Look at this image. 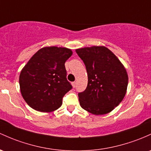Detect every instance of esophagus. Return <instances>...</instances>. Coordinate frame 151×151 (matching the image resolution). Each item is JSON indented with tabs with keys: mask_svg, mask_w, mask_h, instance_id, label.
<instances>
[{
	"mask_svg": "<svg viewBox=\"0 0 151 151\" xmlns=\"http://www.w3.org/2000/svg\"><path fill=\"white\" fill-rule=\"evenodd\" d=\"M72 87L74 88V87H76V82H72Z\"/></svg>",
	"mask_w": 151,
	"mask_h": 151,
	"instance_id": "esophagus-1",
	"label": "esophagus"
}]
</instances>
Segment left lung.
Returning <instances> with one entry per match:
<instances>
[{
  "label": "left lung",
  "mask_w": 151,
  "mask_h": 151,
  "mask_svg": "<svg viewBox=\"0 0 151 151\" xmlns=\"http://www.w3.org/2000/svg\"><path fill=\"white\" fill-rule=\"evenodd\" d=\"M88 76L87 87L78 94L80 106L95 115L110 112L123 100L128 76L121 62L110 49L93 46L76 49Z\"/></svg>",
  "instance_id": "1"
}]
</instances>
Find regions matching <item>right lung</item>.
Here are the masks:
<instances>
[{"label": "right lung", "instance_id": "right-lung-1", "mask_svg": "<svg viewBox=\"0 0 151 151\" xmlns=\"http://www.w3.org/2000/svg\"><path fill=\"white\" fill-rule=\"evenodd\" d=\"M72 51L46 46L33 55L19 76L21 93L26 103L39 112H50L62 105V98L72 88L67 79L66 61Z\"/></svg>", "mask_w": 151, "mask_h": 151}]
</instances>
